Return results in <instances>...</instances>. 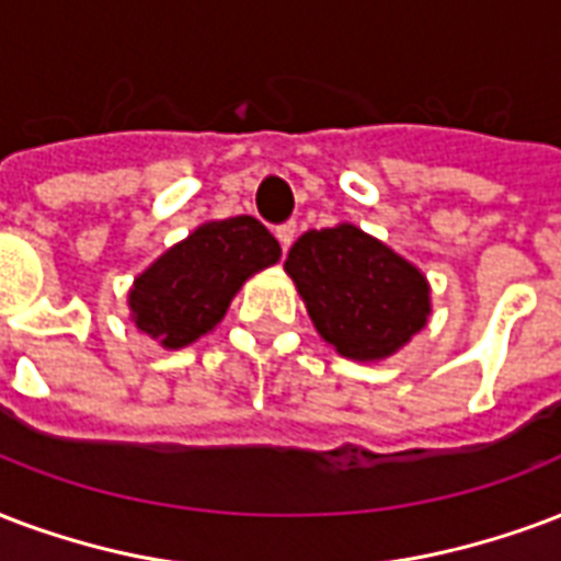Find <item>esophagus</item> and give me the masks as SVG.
<instances>
[{"label":"esophagus","mask_w":561,"mask_h":561,"mask_svg":"<svg viewBox=\"0 0 561 561\" xmlns=\"http://www.w3.org/2000/svg\"><path fill=\"white\" fill-rule=\"evenodd\" d=\"M276 238H279V243H282V250L288 252V247L290 243H294V238H297V226L290 224H282V226H276Z\"/></svg>","instance_id":"1"}]
</instances>
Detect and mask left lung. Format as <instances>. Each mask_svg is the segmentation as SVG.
Here are the masks:
<instances>
[{
  "label": "left lung",
  "mask_w": 561,
  "mask_h": 561,
  "mask_svg": "<svg viewBox=\"0 0 561 561\" xmlns=\"http://www.w3.org/2000/svg\"><path fill=\"white\" fill-rule=\"evenodd\" d=\"M285 271L318 332L341 356L376 362L426 327L430 285L423 273L356 226L297 238Z\"/></svg>",
  "instance_id": "left-lung-1"
}]
</instances>
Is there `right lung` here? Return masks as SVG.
<instances>
[{
  "instance_id": "1",
  "label": "right lung",
  "mask_w": 561,
  "mask_h": 561,
  "mask_svg": "<svg viewBox=\"0 0 561 561\" xmlns=\"http://www.w3.org/2000/svg\"><path fill=\"white\" fill-rule=\"evenodd\" d=\"M279 255V241L250 214L199 226L135 279L131 320L164 347H187L224 320L243 282Z\"/></svg>"
}]
</instances>
